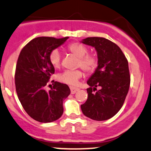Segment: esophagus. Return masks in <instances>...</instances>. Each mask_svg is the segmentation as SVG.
Returning <instances> with one entry per match:
<instances>
[{
  "label": "esophagus",
  "mask_w": 151,
  "mask_h": 151,
  "mask_svg": "<svg viewBox=\"0 0 151 151\" xmlns=\"http://www.w3.org/2000/svg\"><path fill=\"white\" fill-rule=\"evenodd\" d=\"M70 92L72 94L75 93L76 91H78L79 90L78 88H76V87H73V86H70Z\"/></svg>",
  "instance_id": "1"
}]
</instances>
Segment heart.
I'll return each instance as SVG.
<instances>
[{"label": "heart", "instance_id": "b5f03b06", "mask_svg": "<svg viewBox=\"0 0 151 151\" xmlns=\"http://www.w3.org/2000/svg\"><path fill=\"white\" fill-rule=\"evenodd\" d=\"M68 52L77 57L76 67L81 68L86 73L91 74L95 72L99 65V58L95 53H88V47L80 42L70 44L65 49ZM49 61L55 68H59L61 65V55L58 50L55 49L50 52ZM83 76L80 69L74 70H65L57 76V79L60 82L75 86Z\"/></svg>", "mask_w": 151, "mask_h": 151}]
</instances>
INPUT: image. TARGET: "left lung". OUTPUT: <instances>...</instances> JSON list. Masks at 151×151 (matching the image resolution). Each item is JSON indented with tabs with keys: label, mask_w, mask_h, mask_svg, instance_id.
<instances>
[{
	"label": "left lung",
	"mask_w": 151,
	"mask_h": 151,
	"mask_svg": "<svg viewBox=\"0 0 151 151\" xmlns=\"http://www.w3.org/2000/svg\"><path fill=\"white\" fill-rule=\"evenodd\" d=\"M82 42L94 47L99 65L87 81L90 86L87 88L88 99L81 107L91 119L106 120L120 110L127 95L130 85L128 61L119 46L107 39L88 37ZM97 87L101 89L97 90Z\"/></svg>",
	"instance_id": "left-lung-1"
}]
</instances>
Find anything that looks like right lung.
<instances>
[{"label":"right lung","mask_w":151,"mask_h":151,"mask_svg":"<svg viewBox=\"0 0 151 151\" xmlns=\"http://www.w3.org/2000/svg\"><path fill=\"white\" fill-rule=\"evenodd\" d=\"M69 37L56 39L41 37L24 47L18 58L15 71L16 91L24 109L40 122H52L63 113V100L70 93L68 86L52 81V88L45 87L55 73L49 61L52 50L60 46Z\"/></svg>","instance_id":"right-lung-1"}]
</instances>
